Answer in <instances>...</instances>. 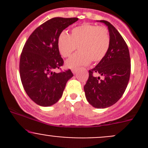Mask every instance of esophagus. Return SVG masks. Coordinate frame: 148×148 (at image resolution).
<instances>
[{
    "label": "esophagus",
    "instance_id": "esophagus-1",
    "mask_svg": "<svg viewBox=\"0 0 148 148\" xmlns=\"http://www.w3.org/2000/svg\"><path fill=\"white\" fill-rule=\"evenodd\" d=\"M72 73L74 74V75H75V74H77V70H75V69H72Z\"/></svg>",
    "mask_w": 148,
    "mask_h": 148
}]
</instances>
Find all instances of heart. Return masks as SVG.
Wrapping results in <instances>:
<instances>
[{"label": "heart", "instance_id": "b5f03b06", "mask_svg": "<svg viewBox=\"0 0 148 148\" xmlns=\"http://www.w3.org/2000/svg\"><path fill=\"white\" fill-rule=\"evenodd\" d=\"M57 46L64 57H69L78 48L79 51L66 62L68 68L77 69L92 60L97 63L104 59L110 46V32L104 26L84 23L73 28L70 35L65 31L61 33Z\"/></svg>", "mask_w": 148, "mask_h": 148}]
</instances>
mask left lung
I'll return each instance as SVG.
<instances>
[{
	"label": "left lung",
	"mask_w": 148,
	"mask_h": 148,
	"mask_svg": "<svg viewBox=\"0 0 148 148\" xmlns=\"http://www.w3.org/2000/svg\"><path fill=\"white\" fill-rule=\"evenodd\" d=\"M108 28L110 46L107 54L89 71V79L84 86L88 102L95 108L111 107L122 97L130 76V57L125 40L117 29L107 21H99ZM94 73L104 78L95 77Z\"/></svg>",
	"instance_id": "8db88e82"
}]
</instances>
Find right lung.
I'll list each match as a JSON object with an SVG mask.
<instances>
[{
  "mask_svg": "<svg viewBox=\"0 0 148 148\" xmlns=\"http://www.w3.org/2000/svg\"><path fill=\"white\" fill-rule=\"evenodd\" d=\"M77 18H53L38 26L23 46L19 71L23 89L30 99L41 107H50L62 97L71 70L56 73L64 64L57 46L59 34Z\"/></svg>",
  "mask_w": 148,
  "mask_h": 148,
  "instance_id": "add662e5",
  "label": "right lung"
}]
</instances>
